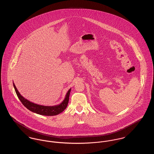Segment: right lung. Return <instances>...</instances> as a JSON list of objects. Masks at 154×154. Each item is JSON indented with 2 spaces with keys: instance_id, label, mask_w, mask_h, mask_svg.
<instances>
[{
  "instance_id": "right-lung-1",
  "label": "right lung",
  "mask_w": 154,
  "mask_h": 154,
  "mask_svg": "<svg viewBox=\"0 0 154 154\" xmlns=\"http://www.w3.org/2000/svg\"><path fill=\"white\" fill-rule=\"evenodd\" d=\"M13 85L15 88V92L17 93V95L18 98L22 103V104L27 109L30 110L31 111H32L33 112L37 113L38 114L43 115V116H48L57 115V114L61 113L62 112H63L64 110L66 109V108L67 106V104H68L69 95H70V92L71 91V89H69V91H67V92L66 94L64 100L60 104L57 105V106H44L34 104V103L28 101V100L25 99L20 94V93L18 91L14 83H13Z\"/></svg>"
}]
</instances>
